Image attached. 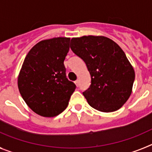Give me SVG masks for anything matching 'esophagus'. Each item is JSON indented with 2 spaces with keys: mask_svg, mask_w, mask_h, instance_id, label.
<instances>
[{
  "mask_svg": "<svg viewBox=\"0 0 152 152\" xmlns=\"http://www.w3.org/2000/svg\"><path fill=\"white\" fill-rule=\"evenodd\" d=\"M75 84H76V85L77 86V87H78V85H79V80H75Z\"/></svg>",
  "mask_w": 152,
  "mask_h": 152,
  "instance_id": "esophagus-1",
  "label": "esophagus"
}]
</instances>
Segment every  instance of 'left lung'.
<instances>
[{"label": "left lung", "mask_w": 152, "mask_h": 152, "mask_svg": "<svg viewBox=\"0 0 152 152\" xmlns=\"http://www.w3.org/2000/svg\"><path fill=\"white\" fill-rule=\"evenodd\" d=\"M70 47L85 62L91 75V84L83 92L90 106L104 113L121 108L135 80L134 69L123 49L102 36L72 38Z\"/></svg>", "instance_id": "left-lung-1"}]
</instances>
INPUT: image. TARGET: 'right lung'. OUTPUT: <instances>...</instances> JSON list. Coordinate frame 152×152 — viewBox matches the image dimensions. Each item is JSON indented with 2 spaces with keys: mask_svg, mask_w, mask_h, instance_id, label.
<instances>
[{
  "mask_svg": "<svg viewBox=\"0 0 152 152\" xmlns=\"http://www.w3.org/2000/svg\"><path fill=\"white\" fill-rule=\"evenodd\" d=\"M70 38L40 41L26 55L19 74V91L28 107L44 117H54L68 105L76 85L66 77L64 61Z\"/></svg>",
  "mask_w": 152,
  "mask_h": 152,
  "instance_id": "add662e5",
  "label": "right lung"
}]
</instances>
